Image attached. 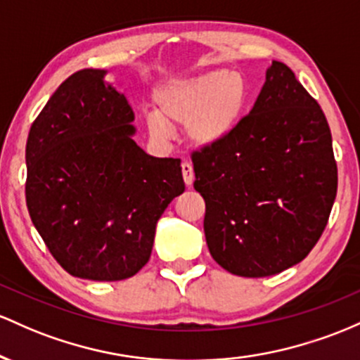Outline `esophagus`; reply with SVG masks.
Masks as SVG:
<instances>
[{"instance_id":"34e87169","label":"esophagus","mask_w":360,"mask_h":360,"mask_svg":"<svg viewBox=\"0 0 360 360\" xmlns=\"http://www.w3.org/2000/svg\"><path fill=\"white\" fill-rule=\"evenodd\" d=\"M181 175H184V181L187 187H191V185L193 184V168L191 163H181Z\"/></svg>"}]
</instances>
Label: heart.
I'll list each match as a JSON object with an SVG mask.
<instances>
[{
  "instance_id": "1",
  "label": "heart",
  "mask_w": 360,
  "mask_h": 360,
  "mask_svg": "<svg viewBox=\"0 0 360 360\" xmlns=\"http://www.w3.org/2000/svg\"><path fill=\"white\" fill-rule=\"evenodd\" d=\"M246 102L248 86L238 72L216 70L172 79L156 90L155 105L160 117L149 115L146 126L155 139H167L168 123L185 127L187 137L197 146H214L233 134L245 114Z\"/></svg>"
}]
</instances>
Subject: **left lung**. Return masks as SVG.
Segmentation results:
<instances>
[{"label":"left lung","mask_w":360,"mask_h":360,"mask_svg":"<svg viewBox=\"0 0 360 360\" xmlns=\"http://www.w3.org/2000/svg\"><path fill=\"white\" fill-rule=\"evenodd\" d=\"M204 233L221 267L269 277L300 264L328 224L338 173L316 100L274 60L248 115L228 139L192 153Z\"/></svg>","instance_id":"8db88e82"}]
</instances>
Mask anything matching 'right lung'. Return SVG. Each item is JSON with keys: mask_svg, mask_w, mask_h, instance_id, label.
<instances>
[{"mask_svg": "<svg viewBox=\"0 0 360 360\" xmlns=\"http://www.w3.org/2000/svg\"><path fill=\"white\" fill-rule=\"evenodd\" d=\"M103 76L76 71L34 120L25 199L60 267L110 282L148 264L156 223L185 184L179 158H155L134 143L132 107Z\"/></svg>", "mask_w": 360, "mask_h": 360, "instance_id": "1", "label": "right lung"}]
</instances>
